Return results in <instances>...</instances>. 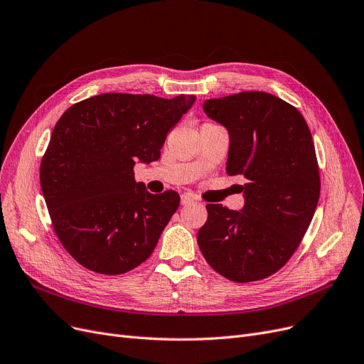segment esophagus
Instances as JSON below:
<instances>
[{
  "label": "esophagus",
  "mask_w": 364,
  "mask_h": 364,
  "mask_svg": "<svg viewBox=\"0 0 364 364\" xmlns=\"http://www.w3.org/2000/svg\"><path fill=\"white\" fill-rule=\"evenodd\" d=\"M194 197L191 196V194H182L181 196V203H182V206H186V205H191V203H194Z\"/></svg>",
  "instance_id": "esophagus-1"
}]
</instances>
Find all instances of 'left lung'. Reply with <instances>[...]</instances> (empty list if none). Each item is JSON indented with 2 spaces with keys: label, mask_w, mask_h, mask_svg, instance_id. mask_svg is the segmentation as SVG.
Returning a JSON list of instances; mask_svg holds the SVG:
<instances>
[{
  "label": "left lung",
  "mask_w": 364,
  "mask_h": 364,
  "mask_svg": "<svg viewBox=\"0 0 364 364\" xmlns=\"http://www.w3.org/2000/svg\"><path fill=\"white\" fill-rule=\"evenodd\" d=\"M230 139L225 171L245 178V205H208L197 242L209 266L235 282L278 272L309 228L319 198L312 136L301 113L267 92L248 91L203 103Z\"/></svg>",
  "instance_id": "obj_1"
}]
</instances>
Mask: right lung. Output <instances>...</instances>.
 <instances>
[{
    "mask_svg": "<svg viewBox=\"0 0 364 364\" xmlns=\"http://www.w3.org/2000/svg\"><path fill=\"white\" fill-rule=\"evenodd\" d=\"M194 95L100 94L56 122L40 183L58 239L83 267L121 274L146 261L179 208V194H151L136 163L159 159Z\"/></svg>",
    "mask_w": 364,
    "mask_h": 364,
    "instance_id": "right-lung-1",
    "label": "right lung"
}]
</instances>
